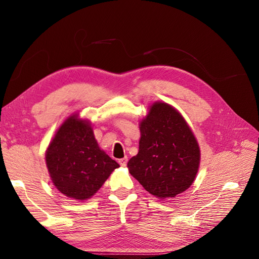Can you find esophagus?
Returning <instances> with one entry per match:
<instances>
[{
	"label": "esophagus",
	"mask_w": 259,
	"mask_h": 259,
	"mask_svg": "<svg viewBox=\"0 0 259 259\" xmlns=\"http://www.w3.org/2000/svg\"><path fill=\"white\" fill-rule=\"evenodd\" d=\"M128 162V158L127 157H122L120 159H118V164L121 166V167H125L127 165Z\"/></svg>",
	"instance_id": "obj_1"
}]
</instances>
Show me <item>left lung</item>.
<instances>
[{"instance_id":"8db88e82","label":"left lung","mask_w":259,"mask_h":259,"mask_svg":"<svg viewBox=\"0 0 259 259\" xmlns=\"http://www.w3.org/2000/svg\"><path fill=\"white\" fill-rule=\"evenodd\" d=\"M139 153L127 167L130 174L157 198L174 197L196 178L200 150L191 128L174 107L155 102L140 121Z\"/></svg>"}]
</instances>
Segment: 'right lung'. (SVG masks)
<instances>
[{
    "mask_svg": "<svg viewBox=\"0 0 259 259\" xmlns=\"http://www.w3.org/2000/svg\"><path fill=\"white\" fill-rule=\"evenodd\" d=\"M50 179L65 196L91 198L119 165L100 148L90 121L68 116L54 134L45 153Z\"/></svg>",
    "mask_w": 259,
    "mask_h": 259,
    "instance_id": "right-lung-1",
    "label": "right lung"
}]
</instances>
